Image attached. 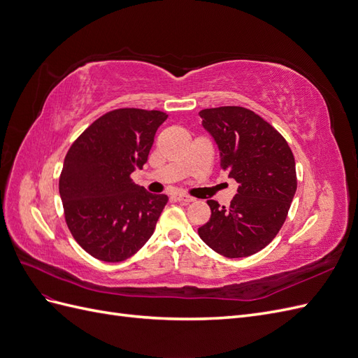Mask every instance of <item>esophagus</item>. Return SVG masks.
Segmentation results:
<instances>
[{
  "mask_svg": "<svg viewBox=\"0 0 358 358\" xmlns=\"http://www.w3.org/2000/svg\"><path fill=\"white\" fill-rule=\"evenodd\" d=\"M175 199H176L178 201L183 203V204H188V203H192V201H194V199H192V197L185 196V194H176Z\"/></svg>",
  "mask_w": 358,
  "mask_h": 358,
  "instance_id": "esophagus-1",
  "label": "esophagus"
}]
</instances>
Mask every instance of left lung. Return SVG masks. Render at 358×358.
Instances as JSON below:
<instances>
[{"label": "left lung", "instance_id": "obj_1", "mask_svg": "<svg viewBox=\"0 0 358 358\" xmlns=\"http://www.w3.org/2000/svg\"><path fill=\"white\" fill-rule=\"evenodd\" d=\"M199 115L218 145L221 170L239 183L230 208L208 201L212 215L199 236L227 258L257 254L287 220L297 189L294 155L272 125L245 107H215Z\"/></svg>", "mask_w": 358, "mask_h": 358}]
</instances>
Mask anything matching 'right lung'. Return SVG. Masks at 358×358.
Masks as SVG:
<instances>
[{"label": "right lung", "mask_w": 358, "mask_h": 358, "mask_svg": "<svg viewBox=\"0 0 358 358\" xmlns=\"http://www.w3.org/2000/svg\"><path fill=\"white\" fill-rule=\"evenodd\" d=\"M166 119L159 110H112L85 129L64 159L59 196L69 230L101 262L134 255L169 201L166 194H150L129 178L143 169Z\"/></svg>", "instance_id": "right-lung-1"}]
</instances>
